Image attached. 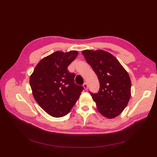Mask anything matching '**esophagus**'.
<instances>
[{
    "label": "esophagus",
    "mask_w": 157,
    "mask_h": 157,
    "mask_svg": "<svg viewBox=\"0 0 157 157\" xmlns=\"http://www.w3.org/2000/svg\"><path fill=\"white\" fill-rule=\"evenodd\" d=\"M83 87H84V88L85 90H86L88 89V85H87V84H86V83H84Z\"/></svg>",
    "instance_id": "esophagus-1"
}]
</instances>
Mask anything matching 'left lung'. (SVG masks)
Instances as JSON below:
<instances>
[{
	"label": "left lung",
	"mask_w": 157,
	"mask_h": 157,
	"mask_svg": "<svg viewBox=\"0 0 157 157\" xmlns=\"http://www.w3.org/2000/svg\"><path fill=\"white\" fill-rule=\"evenodd\" d=\"M87 63L98 76V93H90L98 112L113 118L124 111L131 96V80L126 69L115 56L102 50L82 51Z\"/></svg>",
	"instance_id": "1"
}]
</instances>
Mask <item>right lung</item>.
Instances as JSON below:
<instances>
[{
	"label": "right lung",
	"mask_w": 157,
	"mask_h": 157,
	"mask_svg": "<svg viewBox=\"0 0 157 157\" xmlns=\"http://www.w3.org/2000/svg\"><path fill=\"white\" fill-rule=\"evenodd\" d=\"M78 54L76 50L56 51L38 63L30 76L33 96L52 117L67 115L79 98L84 88L75 83V74L67 67Z\"/></svg>",
	"instance_id": "1"
}]
</instances>
